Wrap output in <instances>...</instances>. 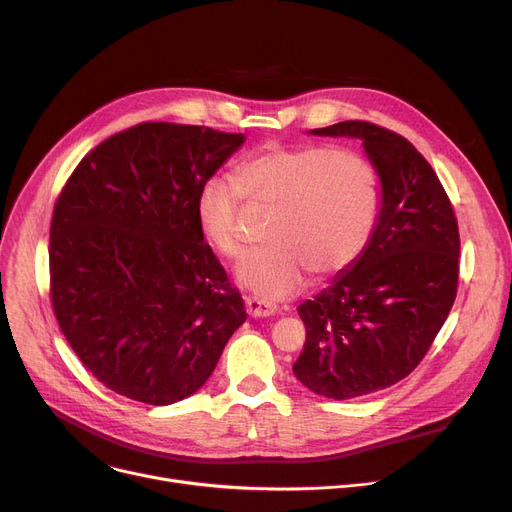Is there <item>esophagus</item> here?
<instances>
[{"label":"esophagus","mask_w":512,"mask_h":512,"mask_svg":"<svg viewBox=\"0 0 512 512\" xmlns=\"http://www.w3.org/2000/svg\"><path fill=\"white\" fill-rule=\"evenodd\" d=\"M245 307H247V313L251 317H270V315H274L278 311V307L274 303L263 301L259 297H247Z\"/></svg>","instance_id":"esophagus-1"}]
</instances>
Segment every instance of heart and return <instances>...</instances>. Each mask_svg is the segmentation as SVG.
Here are the masks:
<instances>
[{
	"label": "heart",
	"instance_id": "obj_1",
	"mask_svg": "<svg viewBox=\"0 0 512 512\" xmlns=\"http://www.w3.org/2000/svg\"><path fill=\"white\" fill-rule=\"evenodd\" d=\"M236 182L211 176L199 186L197 224L213 251L236 257L240 193L272 209L263 230L267 245L236 265V280L265 299L299 292L309 270L330 276L351 265L378 218L375 172L365 157L346 149L265 145L238 166Z\"/></svg>",
	"mask_w": 512,
	"mask_h": 512
}]
</instances>
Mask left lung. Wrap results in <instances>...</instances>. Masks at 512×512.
<instances>
[{
    "label": "left lung",
    "mask_w": 512,
    "mask_h": 512,
    "mask_svg": "<svg viewBox=\"0 0 512 512\" xmlns=\"http://www.w3.org/2000/svg\"><path fill=\"white\" fill-rule=\"evenodd\" d=\"M309 134L359 139L382 188L363 253L299 307L307 340L294 375L319 396L348 400L394 386L429 351L456 297L459 226L436 172L405 137L361 120Z\"/></svg>",
    "instance_id": "1"
}]
</instances>
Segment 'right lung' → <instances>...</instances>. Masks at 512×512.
<instances>
[{
  "label": "right lung",
  "mask_w": 512,
  "mask_h": 512,
  "mask_svg": "<svg viewBox=\"0 0 512 512\" xmlns=\"http://www.w3.org/2000/svg\"><path fill=\"white\" fill-rule=\"evenodd\" d=\"M245 143L207 126L143 122L76 166L49 230L51 305L76 357L126 398L195 394L245 324L203 242L199 186Z\"/></svg>",
  "instance_id": "obj_1"
}]
</instances>
